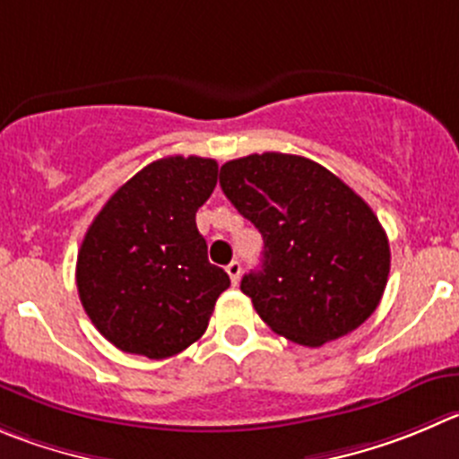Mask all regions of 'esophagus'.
<instances>
[{"label":"esophagus","mask_w":459,"mask_h":459,"mask_svg":"<svg viewBox=\"0 0 459 459\" xmlns=\"http://www.w3.org/2000/svg\"><path fill=\"white\" fill-rule=\"evenodd\" d=\"M227 274H230V279H232V283L237 286L238 283V277H241V264L238 261H232V264L227 265Z\"/></svg>","instance_id":"34e87169"}]
</instances>
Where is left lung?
<instances>
[{
	"mask_svg": "<svg viewBox=\"0 0 459 459\" xmlns=\"http://www.w3.org/2000/svg\"><path fill=\"white\" fill-rule=\"evenodd\" d=\"M222 194L264 237L261 270L241 290L283 338L320 347L374 311L390 274L377 213L317 161L264 152L225 161Z\"/></svg>",
	"mask_w": 459,
	"mask_h": 459,
	"instance_id": "left-lung-1",
	"label": "left lung"
}]
</instances>
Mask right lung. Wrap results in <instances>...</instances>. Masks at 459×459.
<instances>
[{
  "mask_svg": "<svg viewBox=\"0 0 459 459\" xmlns=\"http://www.w3.org/2000/svg\"><path fill=\"white\" fill-rule=\"evenodd\" d=\"M207 157H161L115 191L87 230L76 261L82 308L126 353L185 351L204 333L230 277L207 259L195 212L216 186Z\"/></svg>",
  "mask_w": 459,
  "mask_h": 459,
  "instance_id": "right-lung-1",
  "label": "right lung"
}]
</instances>
